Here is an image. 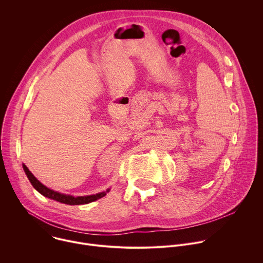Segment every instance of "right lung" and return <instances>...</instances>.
<instances>
[{"mask_svg":"<svg viewBox=\"0 0 263 263\" xmlns=\"http://www.w3.org/2000/svg\"><path fill=\"white\" fill-rule=\"evenodd\" d=\"M24 171L27 175V177L29 178L31 184L33 185V187L39 192L42 196L49 198L51 200L58 201L60 203H64V204H68V205H81V204H88L90 202L96 201L97 199H100L102 197H104L107 195V193H109L110 190H107L106 192H101L98 193L96 195H90V196H80V197H74L71 195H65V194H61L59 192L52 191L48 187H46L45 185H43L32 173L31 171L28 169V167L26 165H23Z\"/></svg>","mask_w":263,"mask_h":263,"instance_id":"right-lung-1","label":"right lung"}]
</instances>
